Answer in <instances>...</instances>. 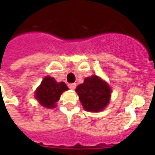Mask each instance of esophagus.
I'll list each match as a JSON object with an SVG mask.
<instances>
[{
  "mask_svg": "<svg viewBox=\"0 0 155 155\" xmlns=\"http://www.w3.org/2000/svg\"><path fill=\"white\" fill-rule=\"evenodd\" d=\"M68 87H69V88H70V89L74 90L75 88V87H76V84H75V83H72V84H68Z\"/></svg>",
  "mask_w": 155,
  "mask_h": 155,
  "instance_id": "1",
  "label": "esophagus"
}]
</instances>
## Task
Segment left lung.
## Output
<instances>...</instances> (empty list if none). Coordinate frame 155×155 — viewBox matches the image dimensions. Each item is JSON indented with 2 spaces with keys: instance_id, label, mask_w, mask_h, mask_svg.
I'll list each match as a JSON object with an SVG mask.
<instances>
[{
  "instance_id": "obj_1",
  "label": "left lung",
  "mask_w": 155,
  "mask_h": 155,
  "mask_svg": "<svg viewBox=\"0 0 155 155\" xmlns=\"http://www.w3.org/2000/svg\"><path fill=\"white\" fill-rule=\"evenodd\" d=\"M75 91L84 110L87 112L103 110L109 103L112 92L107 82L95 75L85 78Z\"/></svg>"
}]
</instances>
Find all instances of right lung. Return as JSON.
I'll use <instances>...</instances> for the list:
<instances>
[{"label":"right lung","mask_w":155,"mask_h":155,"mask_svg":"<svg viewBox=\"0 0 155 155\" xmlns=\"http://www.w3.org/2000/svg\"><path fill=\"white\" fill-rule=\"evenodd\" d=\"M68 90L64 82H56L54 78L46 76L35 91V99L45 108H53L56 106L61 94Z\"/></svg>","instance_id":"right-lung-1"}]
</instances>
